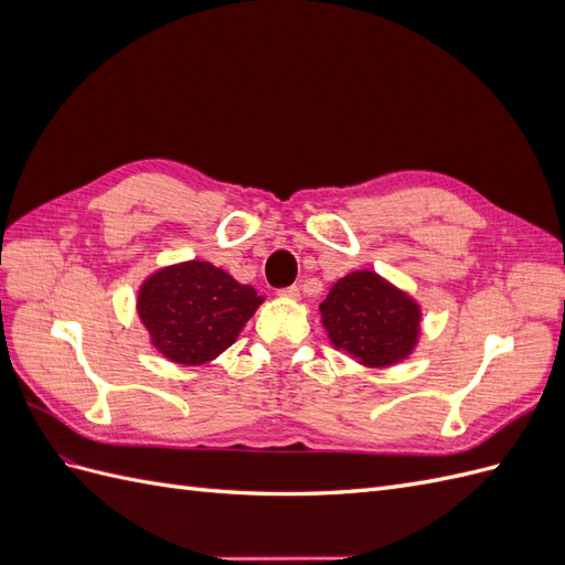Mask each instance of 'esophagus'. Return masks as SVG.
<instances>
[{
	"instance_id": "1",
	"label": "esophagus",
	"mask_w": 565,
	"mask_h": 565,
	"mask_svg": "<svg viewBox=\"0 0 565 565\" xmlns=\"http://www.w3.org/2000/svg\"><path fill=\"white\" fill-rule=\"evenodd\" d=\"M278 295H280V297H289V299H297V297H299V287H297V285H289V287H282Z\"/></svg>"
}]
</instances>
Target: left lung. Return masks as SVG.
Here are the masks:
<instances>
[{
  "instance_id": "8db88e82",
  "label": "left lung",
  "mask_w": 565,
  "mask_h": 565,
  "mask_svg": "<svg viewBox=\"0 0 565 565\" xmlns=\"http://www.w3.org/2000/svg\"><path fill=\"white\" fill-rule=\"evenodd\" d=\"M320 313L332 344L367 367L396 365L419 337V306L372 270L337 280Z\"/></svg>"
}]
</instances>
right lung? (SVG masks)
Here are the masks:
<instances>
[{"label": "right lung", "instance_id": "add662e5", "mask_svg": "<svg viewBox=\"0 0 565 565\" xmlns=\"http://www.w3.org/2000/svg\"><path fill=\"white\" fill-rule=\"evenodd\" d=\"M264 299L207 262L162 268L143 282L139 316L152 347L179 365H202L228 349Z\"/></svg>", "mask_w": 565, "mask_h": 565}]
</instances>
